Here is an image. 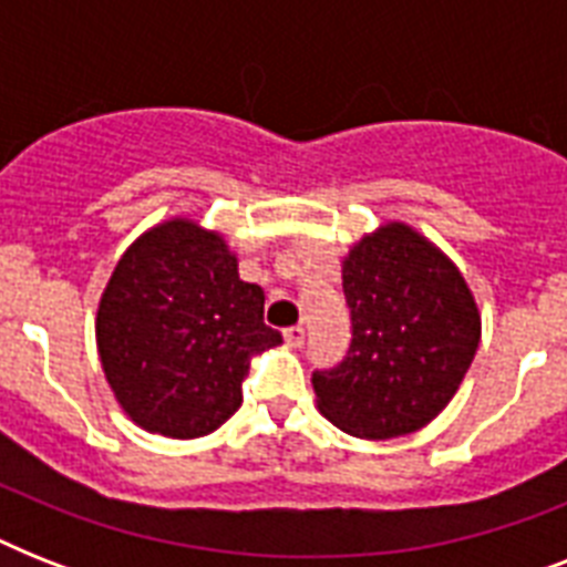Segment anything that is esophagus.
I'll use <instances>...</instances> for the list:
<instances>
[{
	"mask_svg": "<svg viewBox=\"0 0 567 567\" xmlns=\"http://www.w3.org/2000/svg\"><path fill=\"white\" fill-rule=\"evenodd\" d=\"M282 336H285V341H288V344H291V347H300L302 341H306V329H302V327H288L282 332Z\"/></svg>",
	"mask_w": 567,
	"mask_h": 567,
	"instance_id": "34e87169",
	"label": "esophagus"
}]
</instances>
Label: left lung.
<instances>
[{"instance_id": "left-lung-1", "label": "left lung", "mask_w": 567, "mask_h": 567, "mask_svg": "<svg viewBox=\"0 0 567 567\" xmlns=\"http://www.w3.org/2000/svg\"><path fill=\"white\" fill-rule=\"evenodd\" d=\"M344 362L311 373L320 412L355 439H396L450 403L480 347V311L447 256L403 223L350 249Z\"/></svg>"}]
</instances>
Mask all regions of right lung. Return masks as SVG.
Wrapping results in <instances>:
<instances>
[{
  "mask_svg": "<svg viewBox=\"0 0 567 567\" xmlns=\"http://www.w3.org/2000/svg\"><path fill=\"white\" fill-rule=\"evenodd\" d=\"M96 344L111 391L137 426L199 439L238 412L249 355L282 336L265 323V291L240 279L220 235L167 220L114 267Z\"/></svg>",
  "mask_w": 567,
  "mask_h": 567,
  "instance_id": "1",
  "label": "right lung"
}]
</instances>
